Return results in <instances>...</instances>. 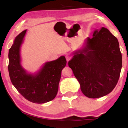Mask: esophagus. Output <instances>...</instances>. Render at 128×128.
Wrapping results in <instances>:
<instances>
[{"label": "esophagus", "mask_w": 128, "mask_h": 128, "mask_svg": "<svg viewBox=\"0 0 128 128\" xmlns=\"http://www.w3.org/2000/svg\"><path fill=\"white\" fill-rule=\"evenodd\" d=\"M70 58H71V57H70V55H66V60H67V62H68L69 60H70Z\"/></svg>", "instance_id": "34e87169"}]
</instances>
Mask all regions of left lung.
I'll return each instance as SVG.
<instances>
[{"mask_svg": "<svg viewBox=\"0 0 128 128\" xmlns=\"http://www.w3.org/2000/svg\"><path fill=\"white\" fill-rule=\"evenodd\" d=\"M68 64L82 92L89 98L109 94L118 82L122 66L119 43L108 29H95L81 47L72 53Z\"/></svg>", "mask_w": 128, "mask_h": 128, "instance_id": "obj_1", "label": "left lung"}]
</instances>
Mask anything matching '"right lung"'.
Wrapping results in <instances>:
<instances>
[{
    "label": "right lung",
    "instance_id": "add662e5",
    "mask_svg": "<svg viewBox=\"0 0 128 128\" xmlns=\"http://www.w3.org/2000/svg\"><path fill=\"white\" fill-rule=\"evenodd\" d=\"M26 31V29L16 36L9 50V74L13 86L26 99L36 104H44L56 96L61 71L67 61L65 56H61L44 63L36 72H28L22 65L21 57Z\"/></svg>",
    "mask_w": 128,
    "mask_h": 128
}]
</instances>
